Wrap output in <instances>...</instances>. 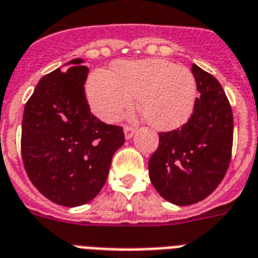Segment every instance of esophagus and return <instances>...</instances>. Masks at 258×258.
Instances as JSON below:
<instances>
[{
  "label": "esophagus",
  "mask_w": 258,
  "mask_h": 258,
  "mask_svg": "<svg viewBox=\"0 0 258 258\" xmlns=\"http://www.w3.org/2000/svg\"><path fill=\"white\" fill-rule=\"evenodd\" d=\"M123 133H125V139L126 140H131L136 133V129L135 127H131V126H125L123 129Z\"/></svg>",
  "instance_id": "obj_1"
}]
</instances>
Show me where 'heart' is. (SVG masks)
<instances>
[{
    "instance_id": "obj_1",
    "label": "heart",
    "mask_w": 258,
    "mask_h": 258,
    "mask_svg": "<svg viewBox=\"0 0 258 258\" xmlns=\"http://www.w3.org/2000/svg\"><path fill=\"white\" fill-rule=\"evenodd\" d=\"M197 85L186 67L161 58L122 61L113 73L96 72L86 82L90 109L106 122H116L135 106L150 126L172 131L186 122L195 109Z\"/></svg>"
}]
</instances>
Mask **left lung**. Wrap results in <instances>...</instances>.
I'll list each match as a JSON object with an SVG mask.
<instances>
[{"label": "left lung", "instance_id": "obj_1", "mask_svg": "<svg viewBox=\"0 0 258 258\" xmlns=\"http://www.w3.org/2000/svg\"><path fill=\"white\" fill-rule=\"evenodd\" d=\"M191 73L200 97L181 127L160 133L149 160L153 186L169 203L186 207L207 199L225 176L233 145V114L220 82L197 65Z\"/></svg>", "mask_w": 258, "mask_h": 258}]
</instances>
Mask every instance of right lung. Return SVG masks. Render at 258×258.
<instances>
[{
	"label": "right lung",
	"mask_w": 258,
	"mask_h": 258,
	"mask_svg": "<svg viewBox=\"0 0 258 258\" xmlns=\"http://www.w3.org/2000/svg\"><path fill=\"white\" fill-rule=\"evenodd\" d=\"M37 84L24 109L21 153L32 184L53 203L80 207L108 178L113 154L123 145L122 127L90 113L84 84L89 69L74 58Z\"/></svg>",
	"instance_id": "add662e5"
}]
</instances>
